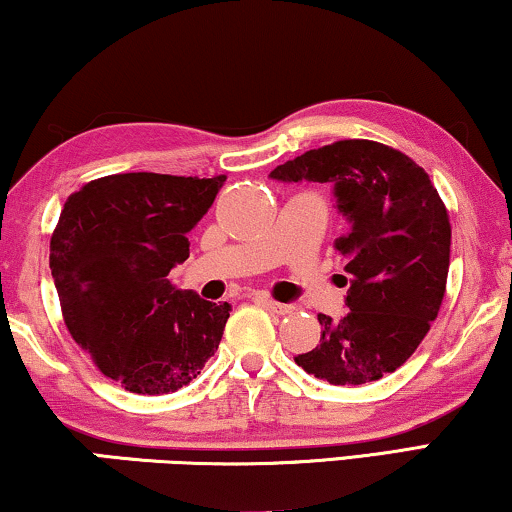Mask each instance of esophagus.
I'll return each instance as SVG.
<instances>
[{
    "label": "esophagus",
    "instance_id": "esophagus-1",
    "mask_svg": "<svg viewBox=\"0 0 512 512\" xmlns=\"http://www.w3.org/2000/svg\"><path fill=\"white\" fill-rule=\"evenodd\" d=\"M257 301L266 308V311H271L276 315H290L294 311L292 304H280V301H273L269 297H257Z\"/></svg>",
    "mask_w": 512,
    "mask_h": 512
}]
</instances>
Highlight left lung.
I'll use <instances>...</instances> for the list:
<instances>
[{
    "label": "left lung",
    "instance_id": "8db88e82",
    "mask_svg": "<svg viewBox=\"0 0 512 512\" xmlns=\"http://www.w3.org/2000/svg\"><path fill=\"white\" fill-rule=\"evenodd\" d=\"M334 185L350 229L334 241L350 273L348 313L318 315L320 343L294 357L331 385H364L397 371L436 320L450 266V218L427 171L401 150L348 139L294 157L269 174Z\"/></svg>",
    "mask_w": 512,
    "mask_h": 512
}]
</instances>
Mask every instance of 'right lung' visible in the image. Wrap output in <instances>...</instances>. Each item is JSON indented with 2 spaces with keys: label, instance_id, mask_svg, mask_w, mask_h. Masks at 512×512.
<instances>
[{
  "label": "right lung",
  "instance_id": "1",
  "mask_svg": "<svg viewBox=\"0 0 512 512\" xmlns=\"http://www.w3.org/2000/svg\"><path fill=\"white\" fill-rule=\"evenodd\" d=\"M225 181L113 174L64 201L50 236L64 325L129 392L181 390L218 350L232 306L178 290L167 276L190 257L187 232Z\"/></svg>",
  "mask_w": 512,
  "mask_h": 512
}]
</instances>
